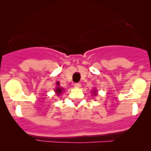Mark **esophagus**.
<instances>
[{
  "instance_id": "34e87169",
  "label": "esophagus",
  "mask_w": 151,
  "mask_h": 151,
  "mask_svg": "<svg viewBox=\"0 0 151 151\" xmlns=\"http://www.w3.org/2000/svg\"><path fill=\"white\" fill-rule=\"evenodd\" d=\"M74 87H76V88H79V87H81V84L80 83H75L74 84Z\"/></svg>"
}]
</instances>
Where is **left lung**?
Instances as JSON below:
<instances>
[{"mask_svg":"<svg viewBox=\"0 0 151 151\" xmlns=\"http://www.w3.org/2000/svg\"><path fill=\"white\" fill-rule=\"evenodd\" d=\"M97 91L96 90V89L93 90V92H92V93H93V95H97Z\"/></svg>","mask_w":151,"mask_h":151,"instance_id":"obj_1","label":"left lung"}]
</instances>
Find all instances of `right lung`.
I'll list each match as a JSON object with an SVG mask.
<instances>
[{
    "mask_svg": "<svg viewBox=\"0 0 151 151\" xmlns=\"http://www.w3.org/2000/svg\"><path fill=\"white\" fill-rule=\"evenodd\" d=\"M57 84L58 86H59V82H57ZM62 90H63V88H62L61 87H57V88L55 89L56 94H57L58 96H60V94L62 93Z\"/></svg>",
    "mask_w": 151,
    "mask_h": 151,
    "instance_id": "1",
    "label": "right lung"
}]
</instances>
